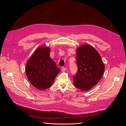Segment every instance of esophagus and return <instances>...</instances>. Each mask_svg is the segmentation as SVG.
I'll list each match as a JSON object with an SVG mask.
<instances>
[{
	"instance_id": "obj_1",
	"label": "esophagus",
	"mask_w": 126,
	"mask_h": 126,
	"mask_svg": "<svg viewBox=\"0 0 126 126\" xmlns=\"http://www.w3.org/2000/svg\"><path fill=\"white\" fill-rule=\"evenodd\" d=\"M67 69V68H65V67H64V68H62V71H63V72H64L66 71V70Z\"/></svg>"
}]
</instances>
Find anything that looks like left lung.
I'll use <instances>...</instances> for the list:
<instances>
[{
  "instance_id": "obj_1",
  "label": "left lung",
  "mask_w": 126,
  "mask_h": 126,
  "mask_svg": "<svg viewBox=\"0 0 126 126\" xmlns=\"http://www.w3.org/2000/svg\"><path fill=\"white\" fill-rule=\"evenodd\" d=\"M78 71L73 76L75 87L88 91L96 85L102 77L105 66L98 52L91 45L80 46L76 51Z\"/></svg>"
}]
</instances>
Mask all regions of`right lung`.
<instances>
[{
  "instance_id": "1",
  "label": "right lung",
  "mask_w": 126,
  "mask_h": 126,
  "mask_svg": "<svg viewBox=\"0 0 126 126\" xmlns=\"http://www.w3.org/2000/svg\"><path fill=\"white\" fill-rule=\"evenodd\" d=\"M50 48L40 46L28 60L26 72L32 85L41 90L50 88L60 70L50 57Z\"/></svg>"
}]
</instances>
